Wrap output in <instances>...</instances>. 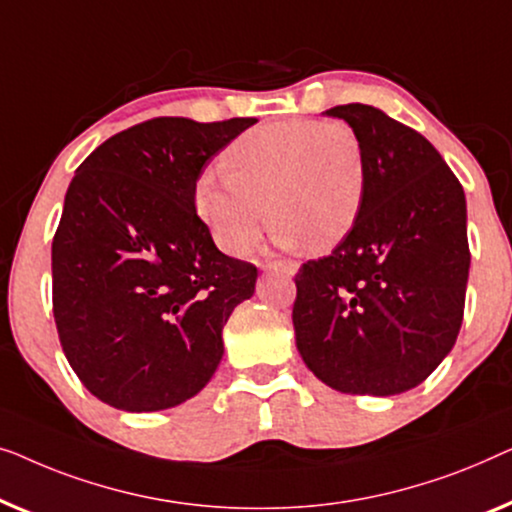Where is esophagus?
Here are the masks:
<instances>
[{"mask_svg": "<svg viewBox=\"0 0 512 512\" xmlns=\"http://www.w3.org/2000/svg\"><path fill=\"white\" fill-rule=\"evenodd\" d=\"M264 271H280L287 273V276H294V273H297V264L285 262V259H273V262L264 264Z\"/></svg>", "mask_w": 512, "mask_h": 512, "instance_id": "obj_1", "label": "esophagus"}]
</instances>
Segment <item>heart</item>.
<instances>
[{
    "label": "heart",
    "mask_w": 512,
    "mask_h": 512,
    "mask_svg": "<svg viewBox=\"0 0 512 512\" xmlns=\"http://www.w3.org/2000/svg\"><path fill=\"white\" fill-rule=\"evenodd\" d=\"M225 176L206 174L197 208L222 250L243 255L266 222L280 246L331 250L362 215L369 162L343 120L290 118L248 129L222 155Z\"/></svg>",
    "instance_id": "heart-1"
}]
</instances>
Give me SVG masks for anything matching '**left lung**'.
Returning a JSON list of instances; mask_svg holds the SVG:
<instances>
[{"label": "left lung", "instance_id": "left-lung-1", "mask_svg": "<svg viewBox=\"0 0 512 512\" xmlns=\"http://www.w3.org/2000/svg\"><path fill=\"white\" fill-rule=\"evenodd\" d=\"M327 115L362 139L369 187L355 229L294 276L297 348L334 390L390 397L427 380L462 327L464 187L420 132L380 109L343 104Z\"/></svg>", "mask_w": 512, "mask_h": 512}]
</instances>
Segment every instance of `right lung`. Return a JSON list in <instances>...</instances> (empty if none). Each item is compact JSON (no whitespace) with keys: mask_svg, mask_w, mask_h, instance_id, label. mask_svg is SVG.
<instances>
[{"mask_svg":"<svg viewBox=\"0 0 512 512\" xmlns=\"http://www.w3.org/2000/svg\"><path fill=\"white\" fill-rule=\"evenodd\" d=\"M255 118H153L118 132L71 178L53 236V315L64 357L99 401L174 408L222 359V327L257 266L222 255L197 215L204 164Z\"/></svg>","mask_w":512,"mask_h":512,"instance_id":"right-lung-1","label":"right lung"}]
</instances>
